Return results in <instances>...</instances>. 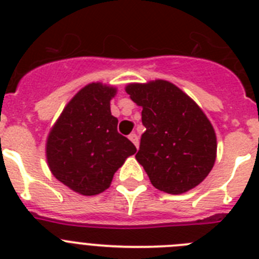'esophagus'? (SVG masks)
Listing matches in <instances>:
<instances>
[{"label": "esophagus", "mask_w": 259, "mask_h": 259, "mask_svg": "<svg viewBox=\"0 0 259 259\" xmlns=\"http://www.w3.org/2000/svg\"><path fill=\"white\" fill-rule=\"evenodd\" d=\"M128 139H130V140L135 144V146H136V148H139V137H137V135L135 134V132H132V134L128 136Z\"/></svg>", "instance_id": "1"}]
</instances>
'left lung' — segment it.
Returning a JSON list of instances; mask_svg holds the SVG:
<instances>
[{
  "mask_svg": "<svg viewBox=\"0 0 259 259\" xmlns=\"http://www.w3.org/2000/svg\"><path fill=\"white\" fill-rule=\"evenodd\" d=\"M125 92L143 107L137 162L155 188L180 194L197 187L217 158V136L198 105L166 80L128 84Z\"/></svg>",
  "mask_w": 259,
  "mask_h": 259,
  "instance_id": "1",
  "label": "left lung"
}]
</instances>
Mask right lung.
<instances>
[{"instance_id":"obj_1","label":"right lung","mask_w":259,"mask_h":259,"mask_svg":"<svg viewBox=\"0 0 259 259\" xmlns=\"http://www.w3.org/2000/svg\"><path fill=\"white\" fill-rule=\"evenodd\" d=\"M116 88L92 83L80 89L66 105L47 141L52 174L66 187L83 196L102 193L114 174L136 146L119 134L110 100Z\"/></svg>"}]
</instances>
